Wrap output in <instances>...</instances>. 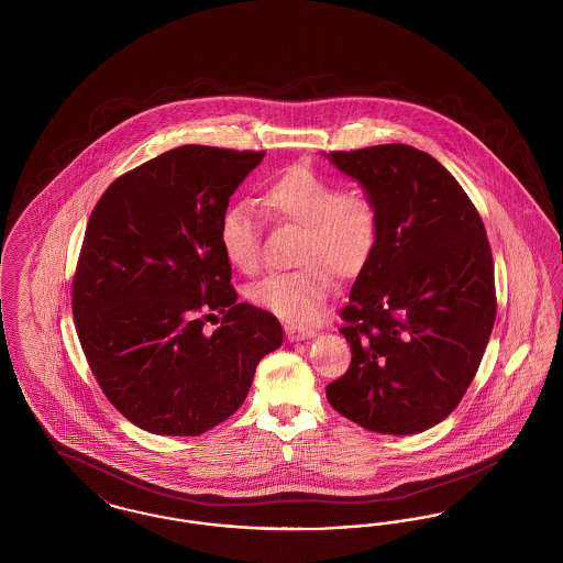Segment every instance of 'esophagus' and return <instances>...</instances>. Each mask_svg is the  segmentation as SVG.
Returning <instances> with one entry per match:
<instances>
[{"label": "esophagus", "instance_id": "34e87169", "mask_svg": "<svg viewBox=\"0 0 563 563\" xmlns=\"http://www.w3.org/2000/svg\"><path fill=\"white\" fill-rule=\"evenodd\" d=\"M285 331H287V338H289L291 342L308 340V338H314V335H317V331H314L312 327H301V324H287Z\"/></svg>", "mask_w": 563, "mask_h": 563}]
</instances>
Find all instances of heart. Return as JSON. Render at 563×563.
Returning <instances> with one entry per match:
<instances>
[{"label": "heart", "mask_w": 563, "mask_h": 563, "mask_svg": "<svg viewBox=\"0 0 563 563\" xmlns=\"http://www.w3.org/2000/svg\"><path fill=\"white\" fill-rule=\"evenodd\" d=\"M269 219L295 223L301 234L291 272H276L251 287L255 306L287 321H310L342 278L358 274L379 239L382 217L369 191L340 188L310 166H291L264 184L257 194ZM219 244L228 264L242 274L262 266V232L249 205L228 207L219 221Z\"/></svg>", "instance_id": "1"}]
</instances>
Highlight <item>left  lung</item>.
<instances>
[{
  "label": "left lung",
  "instance_id": "8db88e82",
  "mask_svg": "<svg viewBox=\"0 0 563 563\" xmlns=\"http://www.w3.org/2000/svg\"><path fill=\"white\" fill-rule=\"evenodd\" d=\"M379 207L374 253L340 317L352 352L327 399L363 429L416 434L445 420L496 321L494 260L475 205L427 152L386 143L327 156Z\"/></svg>",
  "mask_w": 563,
  "mask_h": 563
}]
</instances>
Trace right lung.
Listing matches in <instances>:
<instances>
[{"instance_id": "right-lung-1", "label": "right lung", "mask_w": 563, "mask_h": 563, "mask_svg": "<svg viewBox=\"0 0 563 563\" xmlns=\"http://www.w3.org/2000/svg\"><path fill=\"white\" fill-rule=\"evenodd\" d=\"M264 156L181 145L120 175L92 209L74 321L103 395L139 429L196 437L221 424L283 344L274 314L236 301L219 244L230 196Z\"/></svg>"}]
</instances>
